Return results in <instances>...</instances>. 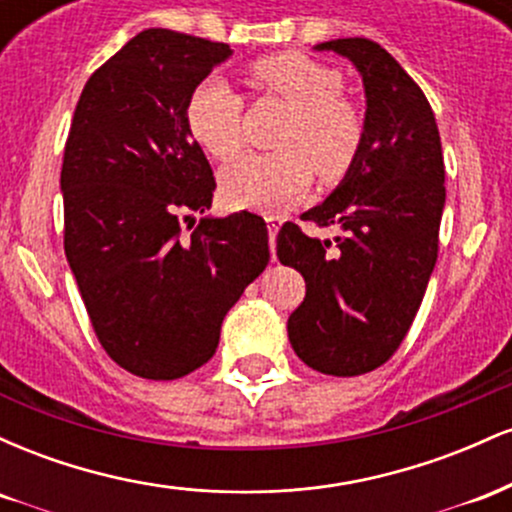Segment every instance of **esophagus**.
<instances>
[{
	"label": "esophagus",
	"instance_id": "esophagus-1",
	"mask_svg": "<svg viewBox=\"0 0 512 512\" xmlns=\"http://www.w3.org/2000/svg\"><path fill=\"white\" fill-rule=\"evenodd\" d=\"M264 221H267V228H269V248H272V257H274V240H276V233H279V228H281V219L274 214H267L264 216Z\"/></svg>",
	"mask_w": 512,
	"mask_h": 512
}]
</instances>
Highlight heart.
I'll list each match as a JSON object with an SVG mask.
<instances>
[{"instance_id":"obj_1","label":"heart","mask_w":512,"mask_h":512,"mask_svg":"<svg viewBox=\"0 0 512 512\" xmlns=\"http://www.w3.org/2000/svg\"><path fill=\"white\" fill-rule=\"evenodd\" d=\"M252 81L293 113L279 134L281 151L248 154L223 170L221 187L231 204L274 211L301 197L313 178H344L363 146L366 125L342 96V74L305 55L262 57L250 67ZM187 127L211 156L231 161L243 149V98L223 76L211 74L187 98Z\"/></svg>"}]
</instances>
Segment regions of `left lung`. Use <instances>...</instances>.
I'll list each match as a JSON object with an SVG mask.
<instances>
[{
	"instance_id": "obj_1",
	"label": "left lung",
	"mask_w": 512,
	"mask_h": 512,
	"mask_svg": "<svg viewBox=\"0 0 512 512\" xmlns=\"http://www.w3.org/2000/svg\"><path fill=\"white\" fill-rule=\"evenodd\" d=\"M349 57L366 88V134L342 185L301 216L342 228L334 240L286 221L276 257L298 269L305 298L289 339L305 366L351 378L390 361L407 337L438 260L445 207L440 134L424 91L368 38L317 45Z\"/></svg>"
}]
</instances>
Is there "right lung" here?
Wrapping results in <instances>:
<instances>
[{
  "instance_id": "1",
  "label": "right lung",
  "mask_w": 512,
  "mask_h": 512,
  "mask_svg": "<svg viewBox=\"0 0 512 512\" xmlns=\"http://www.w3.org/2000/svg\"><path fill=\"white\" fill-rule=\"evenodd\" d=\"M228 55L168 28L134 35L86 81L64 144L67 262L105 354L146 380L204 366L269 262L267 223L250 211L182 233L216 190L187 98Z\"/></svg>"
}]
</instances>
